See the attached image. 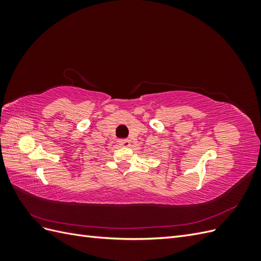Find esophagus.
<instances>
[{
  "mask_svg": "<svg viewBox=\"0 0 261 261\" xmlns=\"http://www.w3.org/2000/svg\"><path fill=\"white\" fill-rule=\"evenodd\" d=\"M118 144L123 147H129L132 145V141L129 139H120L118 140Z\"/></svg>",
  "mask_w": 261,
  "mask_h": 261,
  "instance_id": "1",
  "label": "esophagus"
}]
</instances>
